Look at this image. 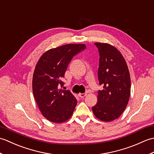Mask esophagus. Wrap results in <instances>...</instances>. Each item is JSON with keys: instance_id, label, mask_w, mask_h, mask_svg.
I'll return each mask as SVG.
<instances>
[{"instance_id": "1", "label": "esophagus", "mask_w": 154, "mask_h": 154, "mask_svg": "<svg viewBox=\"0 0 154 154\" xmlns=\"http://www.w3.org/2000/svg\"><path fill=\"white\" fill-rule=\"evenodd\" d=\"M86 95H87L86 93H79V94H78V96H79L80 98H81V99H83V98Z\"/></svg>"}]
</instances>
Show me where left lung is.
Segmentation results:
<instances>
[{"label": "left lung", "mask_w": 154, "mask_h": 154, "mask_svg": "<svg viewBox=\"0 0 154 154\" xmlns=\"http://www.w3.org/2000/svg\"><path fill=\"white\" fill-rule=\"evenodd\" d=\"M99 53L98 79L103 90L98 91V99L92 107L100 120L110 122L118 119L125 110L130 95V77L126 61L112 45L94 43Z\"/></svg>", "instance_id": "8db88e82"}]
</instances>
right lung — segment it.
Instances as JSON below:
<instances>
[{
	"label": "right lung",
	"mask_w": 154,
	"mask_h": 154,
	"mask_svg": "<svg viewBox=\"0 0 154 154\" xmlns=\"http://www.w3.org/2000/svg\"><path fill=\"white\" fill-rule=\"evenodd\" d=\"M86 48L85 44H67L51 49L42 55L35 65L32 79L34 99L43 116L55 123L70 119L77 99L63 86L64 77L72 59Z\"/></svg>",
	"instance_id": "obj_1"
}]
</instances>
